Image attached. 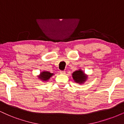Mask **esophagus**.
Listing matches in <instances>:
<instances>
[{
	"mask_svg": "<svg viewBox=\"0 0 124 124\" xmlns=\"http://www.w3.org/2000/svg\"><path fill=\"white\" fill-rule=\"evenodd\" d=\"M60 74H62V75H65V72L64 71H60Z\"/></svg>",
	"mask_w": 124,
	"mask_h": 124,
	"instance_id": "34e87169",
	"label": "esophagus"
}]
</instances>
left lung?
<instances>
[{
	"mask_svg": "<svg viewBox=\"0 0 124 124\" xmlns=\"http://www.w3.org/2000/svg\"><path fill=\"white\" fill-rule=\"evenodd\" d=\"M72 76L74 82L79 85L83 84L87 80L88 78L87 75L85 74V72L81 69H79L78 70H76L75 71H74L72 74Z\"/></svg>",
	"mask_w": 124,
	"mask_h": 124,
	"instance_id": "left-lung-1",
	"label": "left lung"
}]
</instances>
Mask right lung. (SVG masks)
<instances>
[{"mask_svg": "<svg viewBox=\"0 0 124 124\" xmlns=\"http://www.w3.org/2000/svg\"><path fill=\"white\" fill-rule=\"evenodd\" d=\"M53 73H50L49 71H42L41 72L39 75H38L39 79L42 81V82H48L52 76L54 75Z\"/></svg>", "mask_w": 124, "mask_h": 124, "instance_id": "add662e5", "label": "right lung"}]
</instances>
